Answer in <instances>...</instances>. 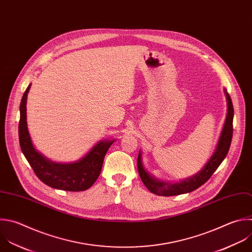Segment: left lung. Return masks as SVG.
<instances>
[{
  "label": "left lung",
  "mask_w": 252,
  "mask_h": 252,
  "mask_svg": "<svg viewBox=\"0 0 252 252\" xmlns=\"http://www.w3.org/2000/svg\"><path fill=\"white\" fill-rule=\"evenodd\" d=\"M226 101H227V115L224 122L223 128L220 133V137L219 139L217 148L209 160V162L206 164V166L201 170V172L197 173L194 177L181 181L180 183L176 184H170V183H165L158 181L154 178H152L143 168V165L141 162V155L138 154L137 157V169L140 176V179L142 180L145 187L152 192L153 194L159 195V196H175L180 194H185L192 192L199 187H201L203 184H205L211 176L214 174V172L218 169V167L220 165L222 160L225 158L229 146L231 143L232 138V121H233V106L231 99L226 91Z\"/></svg>",
  "instance_id": "1"
}]
</instances>
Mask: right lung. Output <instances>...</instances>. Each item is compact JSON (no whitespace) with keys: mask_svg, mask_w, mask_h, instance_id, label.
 <instances>
[{"mask_svg":"<svg viewBox=\"0 0 252 252\" xmlns=\"http://www.w3.org/2000/svg\"><path fill=\"white\" fill-rule=\"evenodd\" d=\"M31 85L27 88L20 106L19 138L20 145L35 175L47 186L65 191H85L98 179L105 155L114 141H100L81 160L71 164L51 162L37 152L32 142L27 126V97Z\"/></svg>","mask_w":252,"mask_h":252,"instance_id":"right-lung-1","label":"right lung"}]
</instances>
